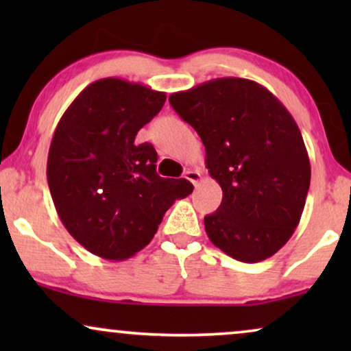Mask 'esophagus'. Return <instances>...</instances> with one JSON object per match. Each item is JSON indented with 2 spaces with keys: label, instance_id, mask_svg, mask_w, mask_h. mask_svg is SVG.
<instances>
[{
  "label": "esophagus",
  "instance_id": "1",
  "mask_svg": "<svg viewBox=\"0 0 351 351\" xmlns=\"http://www.w3.org/2000/svg\"><path fill=\"white\" fill-rule=\"evenodd\" d=\"M185 179L190 180L191 184L196 186V185H198L199 179H201V174L196 169H189V171H185Z\"/></svg>",
  "mask_w": 351,
  "mask_h": 351
}]
</instances>
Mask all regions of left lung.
I'll return each mask as SVG.
<instances>
[{
  "instance_id": "left-lung-1",
  "label": "left lung",
  "mask_w": 351,
  "mask_h": 351,
  "mask_svg": "<svg viewBox=\"0 0 351 351\" xmlns=\"http://www.w3.org/2000/svg\"><path fill=\"white\" fill-rule=\"evenodd\" d=\"M198 132L206 167L223 198L204 217L214 246L239 262L276 254L294 233L310 189V160L300 129L267 88L217 78L169 97Z\"/></svg>"
}]
</instances>
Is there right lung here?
<instances>
[{
  "mask_svg": "<svg viewBox=\"0 0 351 351\" xmlns=\"http://www.w3.org/2000/svg\"><path fill=\"white\" fill-rule=\"evenodd\" d=\"M166 94L119 78L94 81L57 124L47 184L57 214L81 246L108 261L132 257L152 241L162 215L193 185L156 174L152 143H137Z\"/></svg>",
  "mask_w": 351,
  "mask_h": 351,
  "instance_id": "1",
  "label": "right lung"
}]
</instances>
